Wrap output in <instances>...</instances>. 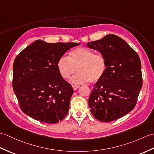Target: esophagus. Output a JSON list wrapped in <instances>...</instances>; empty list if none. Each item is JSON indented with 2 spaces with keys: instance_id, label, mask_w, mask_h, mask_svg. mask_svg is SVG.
<instances>
[{
  "instance_id": "obj_1",
  "label": "esophagus",
  "mask_w": 154,
  "mask_h": 154,
  "mask_svg": "<svg viewBox=\"0 0 154 154\" xmlns=\"http://www.w3.org/2000/svg\"><path fill=\"white\" fill-rule=\"evenodd\" d=\"M72 87H73V90L75 91V90H77V89L79 87V85H73Z\"/></svg>"
}]
</instances>
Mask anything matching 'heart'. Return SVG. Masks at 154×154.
<instances>
[{"label":"heart","instance_id":"obj_1","mask_svg":"<svg viewBox=\"0 0 154 154\" xmlns=\"http://www.w3.org/2000/svg\"><path fill=\"white\" fill-rule=\"evenodd\" d=\"M107 60L103 56L96 54L91 49L79 47L71 50L68 57H60L57 67L62 77L66 79L76 72L71 82L74 84L91 83L100 81L107 71Z\"/></svg>","mask_w":154,"mask_h":154}]
</instances>
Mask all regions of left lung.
I'll return each mask as SVG.
<instances>
[{
  "mask_svg": "<svg viewBox=\"0 0 154 154\" xmlns=\"http://www.w3.org/2000/svg\"><path fill=\"white\" fill-rule=\"evenodd\" d=\"M87 46L107 60V71L96 82L88 99L93 116L109 122L127 115L137 104L142 86L141 62L137 53L123 39L109 34Z\"/></svg>",
  "mask_w": 154,
  "mask_h": 154,
  "instance_id": "1",
  "label": "left lung"
}]
</instances>
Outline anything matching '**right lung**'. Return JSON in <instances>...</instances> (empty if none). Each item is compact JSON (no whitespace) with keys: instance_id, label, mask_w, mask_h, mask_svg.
I'll return each mask as SVG.
<instances>
[{"instance_id":"add662e5","label":"right lung","mask_w":154,"mask_h":154,"mask_svg":"<svg viewBox=\"0 0 154 154\" xmlns=\"http://www.w3.org/2000/svg\"><path fill=\"white\" fill-rule=\"evenodd\" d=\"M79 45L37 40L16 56L12 87L24 113L48 124L66 117L73 90L60 75L57 62L66 51Z\"/></svg>"}]
</instances>
